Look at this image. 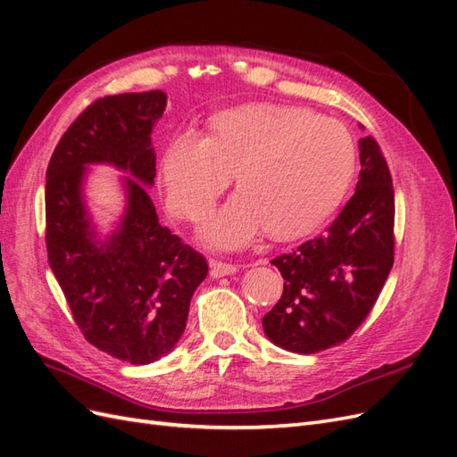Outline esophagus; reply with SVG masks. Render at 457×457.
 Here are the masks:
<instances>
[{"label":"esophagus","mask_w":457,"mask_h":457,"mask_svg":"<svg viewBox=\"0 0 457 457\" xmlns=\"http://www.w3.org/2000/svg\"><path fill=\"white\" fill-rule=\"evenodd\" d=\"M212 265V276L213 278H220V276H228L238 270V265H232V262H225V261H210Z\"/></svg>","instance_id":"34e87169"}]
</instances>
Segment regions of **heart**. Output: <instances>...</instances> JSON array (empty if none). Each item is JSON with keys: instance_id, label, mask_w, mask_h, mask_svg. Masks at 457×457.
<instances>
[{"instance_id": "heart-1", "label": "heart", "mask_w": 457, "mask_h": 457, "mask_svg": "<svg viewBox=\"0 0 457 457\" xmlns=\"http://www.w3.org/2000/svg\"><path fill=\"white\" fill-rule=\"evenodd\" d=\"M356 170V145L341 121L282 104H244L215 116L212 135H177L162 158L170 212L195 220L237 175L238 195L200 225L217 250H238L269 230L295 238L336 210Z\"/></svg>"}]
</instances>
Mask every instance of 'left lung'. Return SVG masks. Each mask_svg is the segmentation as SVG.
Masks as SVG:
<instances>
[{
	"instance_id": "1",
	"label": "left lung",
	"mask_w": 457,
	"mask_h": 457,
	"mask_svg": "<svg viewBox=\"0 0 457 457\" xmlns=\"http://www.w3.org/2000/svg\"><path fill=\"white\" fill-rule=\"evenodd\" d=\"M362 128V126H361ZM361 179L326 232L274 257L284 292L262 316L278 347L314 354L347 341L376 305L395 261V190L373 137L358 143Z\"/></svg>"
}]
</instances>
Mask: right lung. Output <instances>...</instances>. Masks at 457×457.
<instances>
[{"mask_svg":"<svg viewBox=\"0 0 457 457\" xmlns=\"http://www.w3.org/2000/svg\"><path fill=\"white\" fill-rule=\"evenodd\" d=\"M163 91L110 95L91 103L54 148L46 183L49 265L84 337L131 364L168 354L183 336L190 297L207 276L202 253L158 223L148 187L156 177L152 126ZM128 170L129 210L104 242L94 238L85 210V165Z\"/></svg>","mask_w":457,"mask_h":457,"instance_id":"right-lung-1","label":"right lung"}]
</instances>
